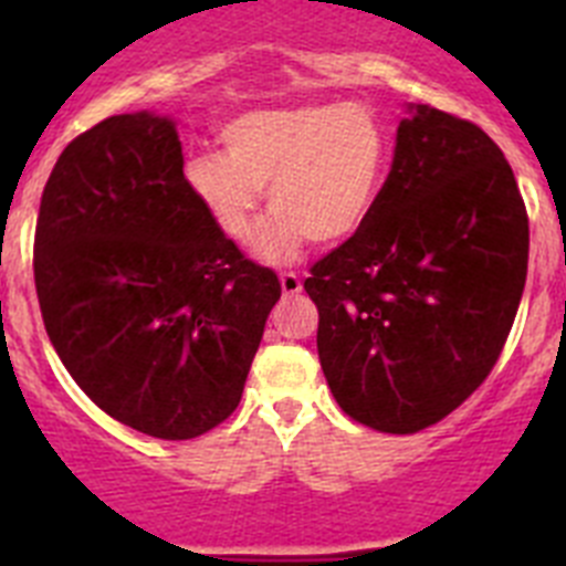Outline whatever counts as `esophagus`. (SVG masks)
Wrapping results in <instances>:
<instances>
[{"mask_svg":"<svg viewBox=\"0 0 566 566\" xmlns=\"http://www.w3.org/2000/svg\"><path fill=\"white\" fill-rule=\"evenodd\" d=\"M280 289H283L286 297H294V294L303 292V280H300L294 272H283L280 274Z\"/></svg>","mask_w":566,"mask_h":566,"instance_id":"34e87169","label":"esophagus"}]
</instances>
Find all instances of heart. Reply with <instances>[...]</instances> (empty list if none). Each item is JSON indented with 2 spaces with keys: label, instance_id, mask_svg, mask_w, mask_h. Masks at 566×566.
<instances>
[{
  "label": "heart",
  "instance_id": "heart-1",
  "mask_svg": "<svg viewBox=\"0 0 566 566\" xmlns=\"http://www.w3.org/2000/svg\"><path fill=\"white\" fill-rule=\"evenodd\" d=\"M223 153L192 155L184 181L227 240L247 247L260 227L263 187L274 218L258 254L289 263L306 240L332 247L371 218L391 167V138L363 104H303L243 113L221 129Z\"/></svg>",
  "mask_w": 566,
  "mask_h": 566
}]
</instances>
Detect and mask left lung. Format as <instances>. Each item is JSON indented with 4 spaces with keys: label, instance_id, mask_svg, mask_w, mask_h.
<instances>
[{
    "label": "left lung",
    "instance_id": "left-lung-1",
    "mask_svg": "<svg viewBox=\"0 0 566 566\" xmlns=\"http://www.w3.org/2000/svg\"><path fill=\"white\" fill-rule=\"evenodd\" d=\"M527 252V209L496 142L417 104L371 218L303 283L339 408L397 437L457 411L507 343Z\"/></svg>",
    "mask_w": 566,
    "mask_h": 566
}]
</instances>
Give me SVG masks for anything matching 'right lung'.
I'll return each instance as SVG.
<instances>
[{"mask_svg": "<svg viewBox=\"0 0 566 566\" xmlns=\"http://www.w3.org/2000/svg\"><path fill=\"white\" fill-rule=\"evenodd\" d=\"M33 277L59 359L93 402L155 439L232 417L280 280L223 238L184 181L175 124L109 115L59 155Z\"/></svg>", "mask_w": 566, "mask_h": 566, "instance_id": "obj_1", "label": "right lung"}]
</instances>
